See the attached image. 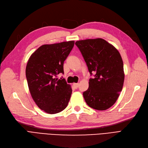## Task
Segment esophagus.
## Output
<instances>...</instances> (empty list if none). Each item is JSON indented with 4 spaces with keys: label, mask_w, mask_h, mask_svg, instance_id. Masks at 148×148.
Returning a JSON list of instances; mask_svg holds the SVG:
<instances>
[{
    "label": "esophagus",
    "mask_w": 148,
    "mask_h": 148,
    "mask_svg": "<svg viewBox=\"0 0 148 148\" xmlns=\"http://www.w3.org/2000/svg\"><path fill=\"white\" fill-rule=\"evenodd\" d=\"M73 86H74V88L75 89H77L78 88V86H79V84L78 83H73Z\"/></svg>",
    "instance_id": "34e87169"
}]
</instances>
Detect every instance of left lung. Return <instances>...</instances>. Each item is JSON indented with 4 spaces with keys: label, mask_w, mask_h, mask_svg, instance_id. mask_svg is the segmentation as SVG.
Returning <instances> with one entry per match:
<instances>
[{
    "label": "left lung",
    "mask_w": 148,
    "mask_h": 148,
    "mask_svg": "<svg viewBox=\"0 0 148 148\" xmlns=\"http://www.w3.org/2000/svg\"><path fill=\"white\" fill-rule=\"evenodd\" d=\"M91 75L89 88L83 92L86 104L94 109L105 110L112 106L122 91L125 74L119 52L102 38L80 40L75 42Z\"/></svg>",
    "instance_id": "left-lung-1"
}]
</instances>
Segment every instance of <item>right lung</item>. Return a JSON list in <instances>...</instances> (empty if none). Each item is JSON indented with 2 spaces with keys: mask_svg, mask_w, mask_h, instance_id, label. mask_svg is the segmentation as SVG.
I'll return each mask as SVG.
<instances>
[{
  "mask_svg": "<svg viewBox=\"0 0 148 148\" xmlns=\"http://www.w3.org/2000/svg\"><path fill=\"white\" fill-rule=\"evenodd\" d=\"M70 41L44 44L34 52L26 67V77L31 97L39 109L54 114L64 110L70 101L72 89L65 79L64 62L74 46Z\"/></svg>",
  "mask_w": 148,
  "mask_h": 148,
  "instance_id": "add662e5",
  "label": "right lung"
}]
</instances>
